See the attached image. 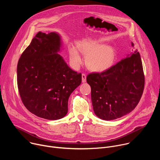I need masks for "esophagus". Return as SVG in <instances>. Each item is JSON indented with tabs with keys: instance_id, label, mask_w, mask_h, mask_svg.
I'll use <instances>...</instances> for the list:
<instances>
[{
	"instance_id": "1",
	"label": "esophagus",
	"mask_w": 160,
	"mask_h": 160,
	"mask_svg": "<svg viewBox=\"0 0 160 160\" xmlns=\"http://www.w3.org/2000/svg\"><path fill=\"white\" fill-rule=\"evenodd\" d=\"M82 82H86V75L85 73H82Z\"/></svg>"
}]
</instances>
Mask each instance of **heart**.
<instances>
[{
  "instance_id": "obj_1",
  "label": "heart",
  "mask_w": 160,
  "mask_h": 160,
  "mask_svg": "<svg viewBox=\"0 0 160 160\" xmlns=\"http://www.w3.org/2000/svg\"><path fill=\"white\" fill-rule=\"evenodd\" d=\"M78 50L86 56V64L94 72H102L111 66L115 59V50L109 45H102L92 40H85L78 43ZM78 50L75 47L70 48V58L73 66L78 68L82 62Z\"/></svg>"
}]
</instances>
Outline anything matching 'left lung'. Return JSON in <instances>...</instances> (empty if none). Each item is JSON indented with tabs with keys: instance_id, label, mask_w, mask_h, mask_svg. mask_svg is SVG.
Here are the masks:
<instances>
[{
	"instance_id": "obj_1",
	"label": "left lung",
	"mask_w": 160,
	"mask_h": 160,
	"mask_svg": "<svg viewBox=\"0 0 160 160\" xmlns=\"http://www.w3.org/2000/svg\"><path fill=\"white\" fill-rule=\"evenodd\" d=\"M87 82L91 87L96 116L111 120L127 115L138 104L144 91L145 78L139 52L135 49L106 71L88 74Z\"/></svg>"
}]
</instances>
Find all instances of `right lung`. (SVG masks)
Returning a JSON list of instances; mask_svg holds the SVG:
<instances>
[{
	"mask_svg": "<svg viewBox=\"0 0 160 160\" xmlns=\"http://www.w3.org/2000/svg\"><path fill=\"white\" fill-rule=\"evenodd\" d=\"M60 47L58 34L39 32L22 53L17 66L22 103L36 116L50 120L66 115L68 99L82 82V74L72 70L58 53Z\"/></svg>",
	"mask_w": 160,
	"mask_h": 160,
	"instance_id": "add662e5",
	"label": "right lung"
}]
</instances>
